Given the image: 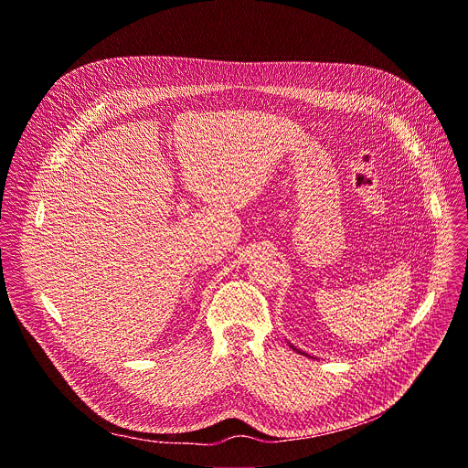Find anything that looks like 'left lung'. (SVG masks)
Here are the masks:
<instances>
[{
  "instance_id": "1",
  "label": "left lung",
  "mask_w": 468,
  "mask_h": 468,
  "mask_svg": "<svg viewBox=\"0 0 468 468\" xmlns=\"http://www.w3.org/2000/svg\"><path fill=\"white\" fill-rule=\"evenodd\" d=\"M292 348H293V346H292ZM293 350H297V348H293ZM297 352H299V354H303V352H301V350H297Z\"/></svg>"
}]
</instances>
